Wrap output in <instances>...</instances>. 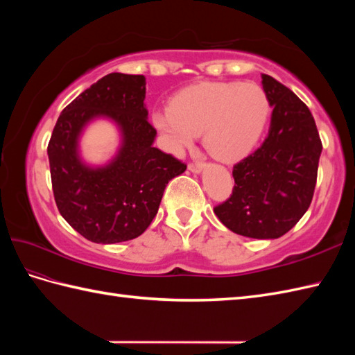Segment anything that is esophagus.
I'll list each match as a JSON object with an SVG mask.
<instances>
[{"label": "esophagus", "instance_id": "34e87169", "mask_svg": "<svg viewBox=\"0 0 355 355\" xmlns=\"http://www.w3.org/2000/svg\"><path fill=\"white\" fill-rule=\"evenodd\" d=\"M202 168H205V164L202 163H191L189 166H187V169L193 173H200L202 171Z\"/></svg>", "mask_w": 355, "mask_h": 355}]
</instances>
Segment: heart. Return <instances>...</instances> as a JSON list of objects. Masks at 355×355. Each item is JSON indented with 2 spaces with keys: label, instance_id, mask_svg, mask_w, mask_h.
I'll return each instance as SVG.
<instances>
[{
  "label": "heart",
  "instance_id": "obj_1",
  "mask_svg": "<svg viewBox=\"0 0 355 355\" xmlns=\"http://www.w3.org/2000/svg\"><path fill=\"white\" fill-rule=\"evenodd\" d=\"M268 114L267 94L253 82H202L183 89L153 122L171 153L183 154L202 132L207 153L232 163L252 153Z\"/></svg>",
  "mask_w": 355,
  "mask_h": 355
}]
</instances>
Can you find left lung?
Masks as SVG:
<instances>
[{
  "label": "left lung",
  "mask_w": 355,
  "mask_h": 355,
  "mask_svg": "<svg viewBox=\"0 0 355 355\" xmlns=\"http://www.w3.org/2000/svg\"><path fill=\"white\" fill-rule=\"evenodd\" d=\"M262 88L273 110L268 135L233 166L235 187L215 214L238 235L276 239L311 205L322 141L310 110L290 88L268 74H262Z\"/></svg>",
  "instance_id": "1"
}]
</instances>
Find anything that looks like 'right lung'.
<instances>
[{
  "label": "right lung",
  "instance_id": "obj_1",
  "mask_svg": "<svg viewBox=\"0 0 355 355\" xmlns=\"http://www.w3.org/2000/svg\"><path fill=\"white\" fill-rule=\"evenodd\" d=\"M146 79L111 73L80 93L59 116L47 148L51 186L59 212L82 236L116 244L140 236L157 215L164 187L186 164L154 148L148 122ZM119 131L116 154L103 165L80 155V137L94 119Z\"/></svg>",
  "mask_w": 355,
  "mask_h": 355
}]
</instances>
